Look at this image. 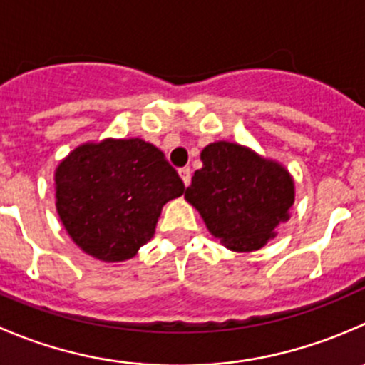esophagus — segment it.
Returning a JSON list of instances; mask_svg holds the SVG:
<instances>
[{
  "label": "esophagus",
  "mask_w": 365,
  "mask_h": 365,
  "mask_svg": "<svg viewBox=\"0 0 365 365\" xmlns=\"http://www.w3.org/2000/svg\"><path fill=\"white\" fill-rule=\"evenodd\" d=\"M178 175H180V178H182V182H183V185H189L190 183V169L189 168H182V169H178Z\"/></svg>",
  "instance_id": "esophagus-1"
}]
</instances>
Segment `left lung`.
Masks as SVG:
<instances>
[{"label": "left lung", "instance_id": "1", "mask_svg": "<svg viewBox=\"0 0 365 365\" xmlns=\"http://www.w3.org/2000/svg\"><path fill=\"white\" fill-rule=\"evenodd\" d=\"M185 200L200 212L208 232L228 250L247 253L277 237L296 200L294 178L280 162L228 140L201 151Z\"/></svg>", "mask_w": 365, "mask_h": 365}]
</instances>
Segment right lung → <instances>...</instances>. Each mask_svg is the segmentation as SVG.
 Here are the masks:
<instances>
[{
    "label": "right lung",
    "mask_w": 365,
    "mask_h": 365,
    "mask_svg": "<svg viewBox=\"0 0 365 365\" xmlns=\"http://www.w3.org/2000/svg\"><path fill=\"white\" fill-rule=\"evenodd\" d=\"M53 180L63 228L101 262L132 258L155 235L164 205L185 190L164 153L139 137L80 144Z\"/></svg>",
    "instance_id": "right-lung-1"
}]
</instances>
